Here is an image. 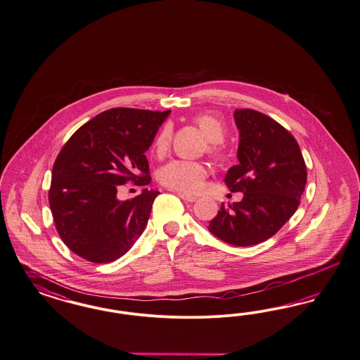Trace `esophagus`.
<instances>
[{"label": "esophagus", "instance_id": "obj_1", "mask_svg": "<svg viewBox=\"0 0 360 360\" xmlns=\"http://www.w3.org/2000/svg\"><path fill=\"white\" fill-rule=\"evenodd\" d=\"M178 197L186 202H195L197 197H193V195H188V194H182V193H178Z\"/></svg>", "mask_w": 360, "mask_h": 360}]
</instances>
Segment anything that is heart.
<instances>
[{
  "mask_svg": "<svg viewBox=\"0 0 360 360\" xmlns=\"http://www.w3.org/2000/svg\"><path fill=\"white\" fill-rule=\"evenodd\" d=\"M195 124L209 139V150L217 154L218 143L224 139V126L212 114H199L195 117ZM172 130L169 126H165L154 141V153L157 155H163L170 145ZM207 176V167L205 163L186 160H173L162 166L158 178L165 187L182 193V194H197L203 187V182Z\"/></svg>",
  "mask_w": 360,
  "mask_h": 360,
  "instance_id": "b5f03b06",
  "label": "heart"
}]
</instances>
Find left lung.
Wrapping results in <instances>:
<instances>
[{
  "mask_svg": "<svg viewBox=\"0 0 360 360\" xmlns=\"http://www.w3.org/2000/svg\"><path fill=\"white\" fill-rule=\"evenodd\" d=\"M238 161L224 182L243 193L222 203L209 231L233 246H252L275 236L294 215L307 182V169L295 138L282 124L252 109H236Z\"/></svg>",
  "mask_w": 360,
  "mask_h": 360,
  "instance_id": "8db88e82",
  "label": "left lung"
}]
</instances>
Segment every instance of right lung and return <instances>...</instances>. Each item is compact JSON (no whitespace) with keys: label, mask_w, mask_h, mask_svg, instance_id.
I'll return each instance as SVG.
<instances>
[{"label":"right lung","mask_w":360,"mask_h":360,"mask_svg":"<svg viewBox=\"0 0 360 360\" xmlns=\"http://www.w3.org/2000/svg\"><path fill=\"white\" fill-rule=\"evenodd\" d=\"M170 110L115 108L82 124L65 143L51 172L50 210L63 243L93 263L115 261L143 233L157 190L127 200L120 185L151 181L145 155ZM139 171L141 174H138Z\"/></svg>","instance_id":"1"}]
</instances>
